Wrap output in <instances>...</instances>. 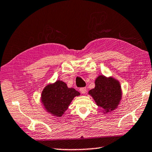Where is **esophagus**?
<instances>
[{
  "label": "esophagus",
  "mask_w": 152,
  "mask_h": 152,
  "mask_svg": "<svg viewBox=\"0 0 152 152\" xmlns=\"http://www.w3.org/2000/svg\"><path fill=\"white\" fill-rule=\"evenodd\" d=\"M80 92L83 94H85L86 92V87H82L80 88Z\"/></svg>",
  "instance_id": "obj_1"
}]
</instances>
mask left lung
Returning a JSON list of instances; mask_svg holds the SVG:
<instances>
[{
	"instance_id": "left-lung-1",
	"label": "left lung",
	"mask_w": 152,
	"mask_h": 152,
	"mask_svg": "<svg viewBox=\"0 0 152 152\" xmlns=\"http://www.w3.org/2000/svg\"><path fill=\"white\" fill-rule=\"evenodd\" d=\"M95 88L89 91L98 106L102 107L104 113L115 110L122 98V90L120 83L112 77L100 75L95 81Z\"/></svg>"
}]
</instances>
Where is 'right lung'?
<instances>
[{"label":"right lung","mask_w":152,"mask_h":152,"mask_svg":"<svg viewBox=\"0 0 152 152\" xmlns=\"http://www.w3.org/2000/svg\"><path fill=\"white\" fill-rule=\"evenodd\" d=\"M80 93L73 88H68L64 82L57 80L43 89L41 102L47 112L57 117L62 116L72 101Z\"/></svg>","instance_id":"obj_1"}]
</instances>
